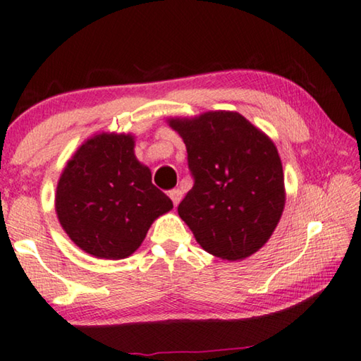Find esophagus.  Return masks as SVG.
I'll return each instance as SVG.
<instances>
[{
	"instance_id": "obj_1",
	"label": "esophagus",
	"mask_w": 361,
	"mask_h": 361,
	"mask_svg": "<svg viewBox=\"0 0 361 361\" xmlns=\"http://www.w3.org/2000/svg\"><path fill=\"white\" fill-rule=\"evenodd\" d=\"M170 199H171V202H173V205L176 207V205L180 204V201L183 199V191L181 190H173V191H170Z\"/></svg>"
}]
</instances>
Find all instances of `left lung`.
I'll list each match as a JSON object with an SVG mask.
<instances>
[{
    "instance_id": "left-lung-1",
    "label": "left lung",
    "mask_w": 361,
    "mask_h": 361,
    "mask_svg": "<svg viewBox=\"0 0 361 361\" xmlns=\"http://www.w3.org/2000/svg\"><path fill=\"white\" fill-rule=\"evenodd\" d=\"M186 145L194 186L178 205L201 247L244 260L267 244L281 219L286 190L274 142L234 111L170 117Z\"/></svg>"
}]
</instances>
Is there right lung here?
Segmentation results:
<instances>
[{"instance_id":"right-lung-1","label":"right lung","mask_w":361,"mask_h":361,"mask_svg":"<svg viewBox=\"0 0 361 361\" xmlns=\"http://www.w3.org/2000/svg\"><path fill=\"white\" fill-rule=\"evenodd\" d=\"M135 156L131 133L102 131L68 160L57 181L54 207L62 230L96 259L120 260L145 241L154 220L173 209Z\"/></svg>"}]
</instances>
